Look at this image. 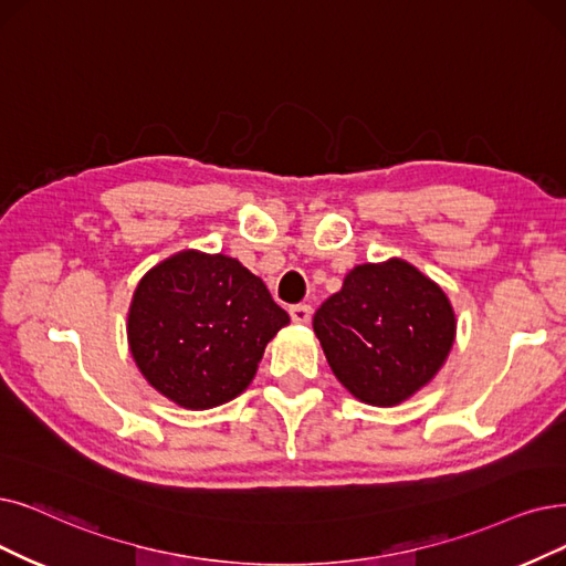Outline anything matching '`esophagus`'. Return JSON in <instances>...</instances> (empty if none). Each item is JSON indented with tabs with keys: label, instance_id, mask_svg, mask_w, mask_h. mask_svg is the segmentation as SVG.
<instances>
[{
	"label": "esophagus",
	"instance_id": "esophagus-1",
	"mask_svg": "<svg viewBox=\"0 0 566 566\" xmlns=\"http://www.w3.org/2000/svg\"><path fill=\"white\" fill-rule=\"evenodd\" d=\"M311 306L308 304H295L290 306V318L292 323H300V325H306L311 321Z\"/></svg>",
	"mask_w": 566,
	"mask_h": 566
}]
</instances>
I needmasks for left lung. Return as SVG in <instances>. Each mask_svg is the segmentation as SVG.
Here are the masks:
<instances>
[{
  "label": "left lung",
  "instance_id": "1",
  "mask_svg": "<svg viewBox=\"0 0 566 566\" xmlns=\"http://www.w3.org/2000/svg\"><path fill=\"white\" fill-rule=\"evenodd\" d=\"M334 376L357 399L395 406L434 378L455 342L443 290L403 260L359 264L313 315Z\"/></svg>",
  "mask_w": 566,
  "mask_h": 566
}]
</instances>
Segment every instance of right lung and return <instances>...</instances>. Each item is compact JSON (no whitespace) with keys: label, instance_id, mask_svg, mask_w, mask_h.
<instances>
[{"label":"right lung","instance_id":"1","mask_svg":"<svg viewBox=\"0 0 566 566\" xmlns=\"http://www.w3.org/2000/svg\"><path fill=\"white\" fill-rule=\"evenodd\" d=\"M287 323L239 260L186 251L142 279L127 336L157 392L186 409H211L248 388L264 346Z\"/></svg>","mask_w":566,"mask_h":566}]
</instances>
